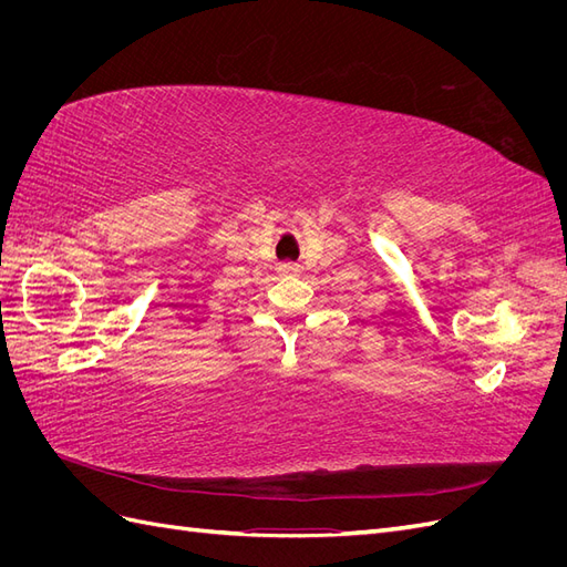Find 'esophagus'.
I'll use <instances>...</instances> for the list:
<instances>
[{
    "mask_svg": "<svg viewBox=\"0 0 567 567\" xmlns=\"http://www.w3.org/2000/svg\"><path fill=\"white\" fill-rule=\"evenodd\" d=\"M279 271H281V274H298L300 267H298L296 262H281V265H279Z\"/></svg>",
    "mask_w": 567,
    "mask_h": 567,
    "instance_id": "1",
    "label": "esophagus"
}]
</instances>
